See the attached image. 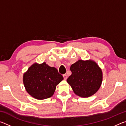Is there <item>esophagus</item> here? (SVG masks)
I'll return each instance as SVG.
<instances>
[{
  "label": "esophagus",
  "mask_w": 126,
  "mask_h": 126,
  "mask_svg": "<svg viewBox=\"0 0 126 126\" xmlns=\"http://www.w3.org/2000/svg\"><path fill=\"white\" fill-rule=\"evenodd\" d=\"M63 76L64 79H65V80L67 79V76L66 75V74H63Z\"/></svg>",
  "instance_id": "34e87169"
}]
</instances>
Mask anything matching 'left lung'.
<instances>
[{"instance_id":"1","label":"left lung","mask_w":126,"mask_h":126,"mask_svg":"<svg viewBox=\"0 0 126 126\" xmlns=\"http://www.w3.org/2000/svg\"><path fill=\"white\" fill-rule=\"evenodd\" d=\"M70 69L72 74L67 81L76 95L89 97L98 91L102 84L103 73L95 62L91 59L78 60L71 65Z\"/></svg>"}]
</instances>
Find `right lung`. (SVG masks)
Wrapping results in <instances>:
<instances>
[{
	"instance_id": "right-lung-1",
	"label": "right lung",
	"mask_w": 126,
	"mask_h": 126,
	"mask_svg": "<svg viewBox=\"0 0 126 126\" xmlns=\"http://www.w3.org/2000/svg\"><path fill=\"white\" fill-rule=\"evenodd\" d=\"M63 79L55 67L46 62L34 63L23 74V83L28 93L37 99L52 97L56 86Z\"/></svg>"
}]
</instances>
